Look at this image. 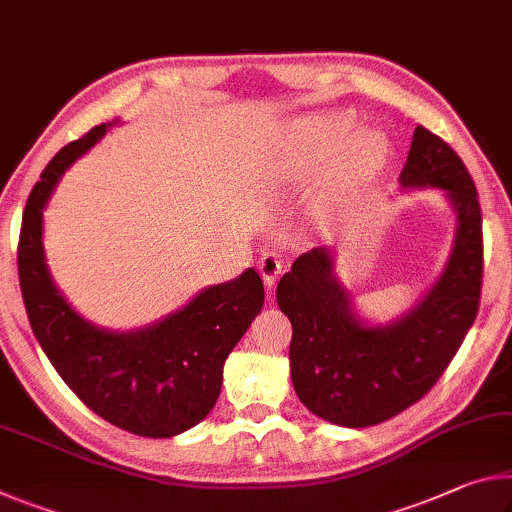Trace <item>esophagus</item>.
Returning a JSON list of instances; mask_svg holds the SVG:
<instances>
[{
	"label": "esophagus",
	"mask_w": 512,
	"mask_h": 512,
	"mask_svg": "<svg viewBox=\"0 0 512 512\" xmlns=\"http://www.w3.org/2000/svg\"><path fill=\"white\" fill-rule=\"evenodd\" d=\"M259 273H262L264 285L273 289L275 280H278L280 273H282V262L275 255L266 253V255H262V259H259Z\"/></svg>",
	"instance_id": "obj_1"
}]
</instances>
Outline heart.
<instances>
[{
  "label": "heart",
  "instance_id": "b5f03b06",
  "mask_svg": "<svg viewBox=\"0 0 512 512\" xmlns=\"http://www.w3.org/2000/svg\"><path fill=\"white\" fill-rule=\"evenodd\" d=\"M353 125L348 113H323V116L307 118L298 125V150L307 168L321 166L330 160V173L342 186L367 184L385 166L389 143L376 129H355L346 135Z\"/></svg>",
  "mask_w": 512,
  "mask_h": 512
}]
</instances>
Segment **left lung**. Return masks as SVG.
<instances>
[{"instance_id": "1", "label": "left lung", "mask_w": 512, "mask_h": 512, "mask_svg": "<svg viewBox=\"0 0 512 512\" xmlns=\"http://www.w3.org/2000/svg\"><path fill=\"white\" fill-rule=\"evenodd\" d=\"M399 184L442 191L456 216L444 269L410 310L383 323L364 316L328 246L300 255L275 291L294 328L289 364L298 399L335 426H373L417 403L449 367L478 312L483 232L472 175L440 136L419 125Z\"/></svg>"}]
</instances>
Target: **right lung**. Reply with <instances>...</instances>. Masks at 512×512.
Returning <instances> with one entry per match:
<instances>
[{
  "label": "right lung",
  "mask_w": 512,
  "mask_h": 512,
  "mask_svg": "<svg viewBox=\"0 0 512 512\" xmlns=\"http://www.w3.org/2000/svg\"><path fill=\"white\" fill-rule=\"evenodd\" d=\"M118 125L120 118L102 123L68 143L40 175L22 216L20 289L47 360L95 415L141 437H175L212 412L227 355L262 312L264 285L246 269L132 330L97 326L68 303L47 266L43 212L63 173Z\"/></svg>",
  "instance_id": "add662e5"
}]
</instances>
